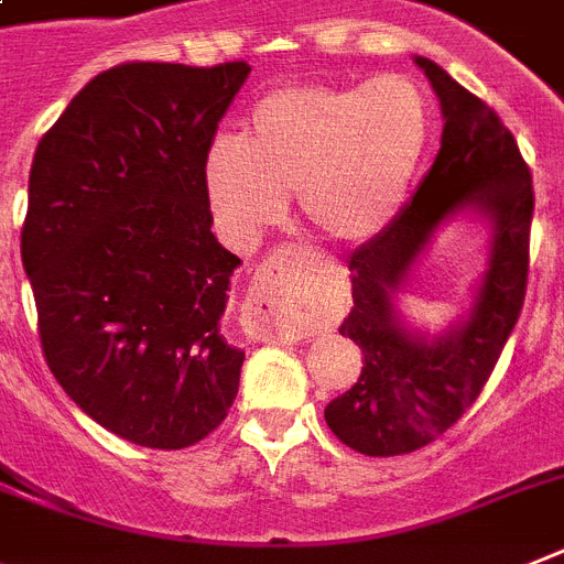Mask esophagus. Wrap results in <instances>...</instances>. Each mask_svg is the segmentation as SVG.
Listing matches in <instances>:
<instances>
[{"label":"esophagus","instance_id":"esophagus-1","mask_svg":"<svg viewBox=\"0 0 564 564\" xmlns=\"http://www.w3.org/2000/svg\"><path fill=\"white\" fill-rule=\"evenodd\" d=\"M243 326L249 335L258 340H272V343H292L297 340V332L289 326L281 317V301H278L275 278L272 269H261L252 278L249 295L243 301Z\"/></svg>","mask_w":564,"mask_h":564}]
</instances>
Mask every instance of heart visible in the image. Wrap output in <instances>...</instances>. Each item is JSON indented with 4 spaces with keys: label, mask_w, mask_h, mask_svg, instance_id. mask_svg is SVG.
<instances>
[{
    "label": "heart",
    "mask_w": 564,
    "mask_h": 564,
    "mask_svg": "<svg viewBox=\"0 0 564 564\" xmlns=\"http://www.w3.org/2000/svg\"><path fill=\"white\" fill-rule=\"evenodd\" d=\"M431 139V101L409 76L369 85H286L252 107L243 139H215L204 195L218 232L249 249L286 213L332 243H364L403 209Z\"/></svg>",
    "instance_id": "b5f03b06"
}]
</instances>
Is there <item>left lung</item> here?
<instances>
[{
	"label": "left lung",
	"mask_w": 564,
	"mask_h": 564,
	"mask_svg": "<svg viewBox=\"0 0 564 564\" xmlns=\"http://www.w3.org/2000/svg\"><path fill=\"white\" fill-rule=\"evenodd\" d=\"M443 110V147L411 204L355 249L351 306L340 335L364 351V369L326 405L335 437L366 457H398L434 443L471 409L522 312L528 286L533 181L502 119L431 58H414ZM474 208L495 224L492 258L473 315L440 338L409 333L393 295L433 232Z\"/></svg>",
	"instance_id": "obj_1"
}]
</instances>
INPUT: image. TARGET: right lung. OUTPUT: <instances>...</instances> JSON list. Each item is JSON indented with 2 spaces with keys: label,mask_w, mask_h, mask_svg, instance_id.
<instances>
[{
  "label": "right lung",
  "mask_w": 564,
  "mask_h": 564,
  "mask_svg": "<svg viewBox=\"0 0 564 564\" xmlns=\"http://www.w3.org/2000/svg\"><path fill=\"white\" fill-rule=\"evenodd\" d=\"M247 76V62H124L33 155L22 267L45 360L78 409L144 448L195 445L238 394L221 315L241 258L209 229L204 159Z\"/></svg>",
  "instance_id": "1"
}]
</instances>
